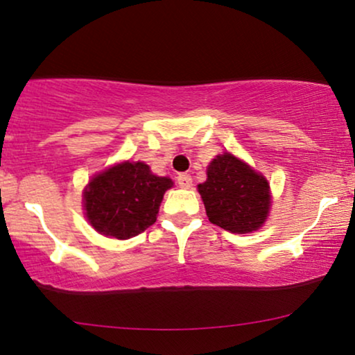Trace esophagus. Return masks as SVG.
Segmentation results:
<instances>
[{
    "label": "esophagus",
    "mask_w": 355,
    "mask_h": 355,
    "mask_svg": "<svg viewBox=\"0 0 355 355\" xmlns=\"http://www.w3.org/2000/svg\"><path fill=\"white\" fill-rule=\"evenodd\" d=\"M177 183H178V187L180 188H190L191 187V177L188 173H180L177 177Z\"/></svg>",
    "instance_id": "obj_1"
}]
</instances>
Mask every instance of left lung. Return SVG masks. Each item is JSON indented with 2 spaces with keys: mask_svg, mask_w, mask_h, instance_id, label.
Wrapping results in <instances>:
<instances>
[{
  "mask_svg": "<svg viewBox=\"0 0 355 355\" xmlns=\"http://www.w3.org/2000/svg\"><path fill=\"white\" fill-rule=\"evenodd\" d=\"M208 219L230 232H252L262 226L270 208L268 183L262 175L236 159L223 154L213 159L208 178L200 183Z\"/></svg>",
  "mask_w": 355,
  "mask_h": 355,
  "instance_id": "1",
  "label": "left lung"
}]
</instances>
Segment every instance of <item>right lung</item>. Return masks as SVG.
<instances>
[{
    "instance_id": "obj_1",
    "label": "right lung",
    "mask_w": 355,
    "mask_h": 355,
    "mask_svg": "<svg viewBox=\"0 0 355 355\" xmlns=\"http://www.w3.org/2000/svg\"><path fill=\"white\" fill-rule=\"evenodd\" d=\"M173 185L144 162H123L96 175L83 193L88 221L116 239L141 234L157 219L164 193Z\"/></svg>"
}]
</instances>
